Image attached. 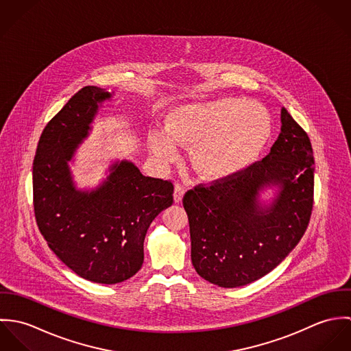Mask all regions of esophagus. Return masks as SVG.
<instances>
[{
    "mask_svg": "<svg viewBox=\"0 0 351 351\" xmlns=\"http://www.w3.org/2000/svg\"><path fill=\"white\" fill-rule=\"evenodd\" d=\"M184 193H185V188L181 184H176V186H174V201L181 202L182 197H184Z\"/></svg>",
    "mask_w": 351,
    "mask_h": 351,
    "instance_id": "34e87169",
    "label": "esophagus"
}]
</instances>
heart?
<instances>
[{
  "label": "heart",
  "mask_w": 351,
  "mask_h": 351,
  "mask_svg": "<svg viewBox=\"0 0 351 351\" xmlns=\"http://www.w3.org/2000/svg\"><path fill=\"white\" fill-rule=\"evenodd\" d=\"M271 114L258 101L219 99L173 108L165 131L149 135V149L162 162L177 156V145L192 146L189 160L206 181L231 177L256 159L270 139Z\"/></svg>",
  "instance_id": "heart-1"
}]
</instances>
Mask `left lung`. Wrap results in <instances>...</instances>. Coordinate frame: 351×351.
<instances>
[{
  "instance_id": "8db88e82",
  "label": "left lung",
  "mask_w": 351,
  "mask_h": 351,
  "mask_svg": "<svg viewBox=\"0 0 351 351\" xmlns=\"http://www.w3.org/2000/svg\"><path fill=\"white\" fill-rule=\"evenodd\" d=\"M281 132L270 152L239 173L197 185L184 196L192 263L221 288L247 285L277 267L300 242L313 205V151L306 132L281 109ZM279 188L266 207L257 197Z\"/></svg>"
}]
</instances>
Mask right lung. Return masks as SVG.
Listing matches in <instances>:
<instances>
[{"label": "right lung", "instance_id": "1", "mask_svg": "<svg viewBox=\"0 0 351 351\" xmlns=\"http://www.w3.org/2000/svg\"><path fill=\"white\" fill-rule=\"evenodd\" d=\"M110 97L85 86L67 101L43 130L32 170L35 217L49 247L80 277L108 285L139 271L151 221L174 192L171 181L146 177L128 160L113 163L99 188L75 189L67 162Z\"/></svg>", "mask_w": 351, "mask_h": 351}]
</instances>
